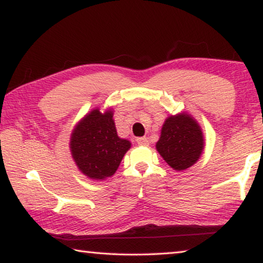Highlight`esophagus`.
Wrapping results in <instances>:
<instances>
[{
  "label": "esophagus",
  "mask_w": 263,
  "mask_h": 263,
  "mask_svg": "<svg viewBox=\"0 0 263 263\" xmlns=\"http://www.w3.org/2000/svg\"><path fill=\"white\" fill-rule=\"evenodd\" d=\"M136 142H137V144H140V145H147L148 144V139H147V137H137Z\"/></svg>",
  "instance_id": "1"
}]
</instances>
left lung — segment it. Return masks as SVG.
I'll return each instance as SVG.
<instances>
[{
	"instance_id": "1",
	"label": "left lung",
	"mask_w": 263,
	"mask_h": 263,
	"mask_svg": "<svg viewBox=\"0 0 263 263\" xmlns=\"http://www.w3.org/2000/svg\"><path fill=\"white\" fill-rule=\"evenodd\" d=\"M156 149L175 171H184L196 162L203 149L201 128L187 114L165 120Z\"/></svg>"
}]
</instances>
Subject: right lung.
<instances>
[{
	"label": "right lung",
	"mask_w": 263,
	"mask_h": 263,
	"mask_svg": "<svg viewBox=\"0 0 263 263\" xmlns=\"http://www.w3.org/2000/svg\"><path fill=\"white\" fill-rule=\"evenodd\" d=\"M129 148L130 142L118 136L110 110L89 112L70 139L72 159L84 175L94 180L111 176Z\"/></svg>",
	"instance_id": "1"
}]
</instances>
